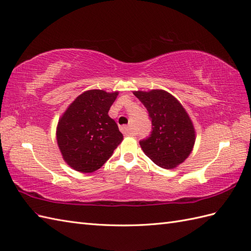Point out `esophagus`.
<instances>
[{
    "label": "esophagus",
    "mask_w": 251,
    "mask_h": 251,
    "mask_svg": "<svg viewBox=\"0 0 251 251\" xmlns=\"http://www.w3.org/2000/svg\"><path fill=\"white\" fill-rule=\"evenodd\" d=\"M121 132L125 134V135H133L134 132L130 126H121Z\"/></svg>",
    "instance_id": "obj_1"
}]
</instances>
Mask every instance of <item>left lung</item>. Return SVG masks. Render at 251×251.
<instances>
[{
    "label": "left lung",
    "instance_id": "obj_1",
    "mask_svg": "<svg viewBox=\"0 0 251 251\" xmlns=\"http://www.w3.org/2000/svg\"><path fill=\"white\" fill-rule=\"evenodd\" d=\"M152 124L150 136L139 142L145 154L157 166L170 169L184 162L196 139L193 122L181 103L162 89L134 91Z\"/></svg>",
    "mask_w": 251,
    "mask_h": 251
}]
</instances>
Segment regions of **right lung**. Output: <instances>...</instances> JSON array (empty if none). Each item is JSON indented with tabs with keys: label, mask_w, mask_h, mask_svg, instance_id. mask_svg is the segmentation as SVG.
I'll return each instance as SVG.
<instances>
[{
	"label": "right lung",
	"mask_w": 251,
	"mask_h": 251,
	"mask_svg": "<svg viewBox=\"0 0 251 251\" xmlns=\"http://www.w3.org/2000/svg\"><path fill=\"white\" fill-rule=\"evenodd\" d=\"M118 91L91 89L79 95L60 117L56 138L65 162L76 172L101 168L124 136L108 116Z\"/></svg>",
	"instance_id": "add662e5"
}]
</instances>
